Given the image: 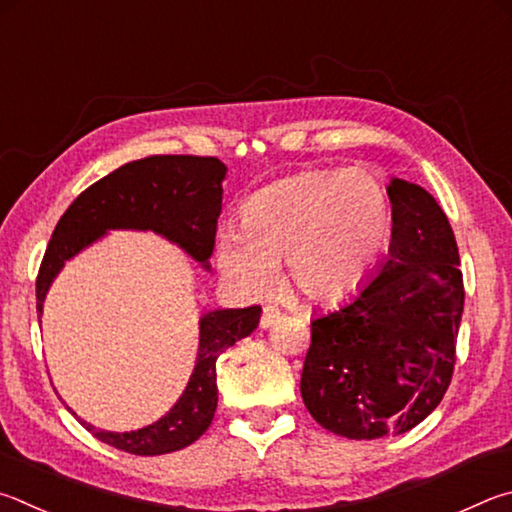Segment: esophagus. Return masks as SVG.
Returning <instances> with one entry per match:
<instances>
[{
    "label": "esophagus",
    "instance_id": "obj_1",
    "mask_svg": "<svg viewBox=\"0 0 512 512\" xmlns=\"http://www.w3.org/2000/svg\"><path fill=\"white\" fill-rule=\"evenodd\" d=\"M281 317V310L276 306H265L263 308V317H261V328H272L276 321Z\"/></svg>",
    "mask_w": 512,
    "mask_h": 512
}]
</instances>
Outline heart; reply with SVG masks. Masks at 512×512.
I'll return each mask as SVG.
<instances>
[{"instance_id": "1", "label": "heart", "mask_w": 512, "mask_h": 512, "mask_svg": "<svg viewBox=\"0 0 512 512\" xmlns=\"http://www.w3.org/2000/svg\"><path fill=\"white\" fill-rule=\"evenodd\" d=\"M391 229V197L373 170H306L242 204L240 229L227 227L215 238V265L233 290L263 297L285 261L294 290L330 303L369 279Z\"/></svg>"}]
</instances>
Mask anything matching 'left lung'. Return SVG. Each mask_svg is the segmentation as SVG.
Here are the masks:
<instances>
[{"instance_id":"8db88e82","label":"left lung","mask_w":512,"mask_h":512,"mask_svg":"<svg viewBox=\"0 0 512 512\" xmlns=\"http://www.w3.org/2000/svg\"><path fill=\"white\" fill-rule=\"evenodd\" d=\"M387 261L351 299L312 319L301 398L337 436L373 441L414 429L452 382L463 315L450 220L423 186L391 177Z\"/></svg>"}]
</instances>
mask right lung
Returning a JSON list of instances; mask_svg holds the SVG:
<instances>
[{"label":"right lung","instance_id":"obj_1","mask_svg":"<svg viewBox=\"0 0 512 512\" xmlns=\"http://www.w3.org/2000/svg\"><path fill=\"white\" fill-rule=\"evenodd\" d=\"M224 177L227 166L215 157L159 155L130 161L85 188L56 224L44 251L35 281L38 319H42L44 299L62 267L110 231L157 233L209 272L222 211ZM261 312V306L204 312L195 369L186 389L152 425L132 432H105L80 420L74 411L71 414L98 441L121 452L157 456L182 450L209 429L218 407L215 362L229 346L254 333Z\"/></svg>","mask_w":512,"mask_h":512}]
</instances>
